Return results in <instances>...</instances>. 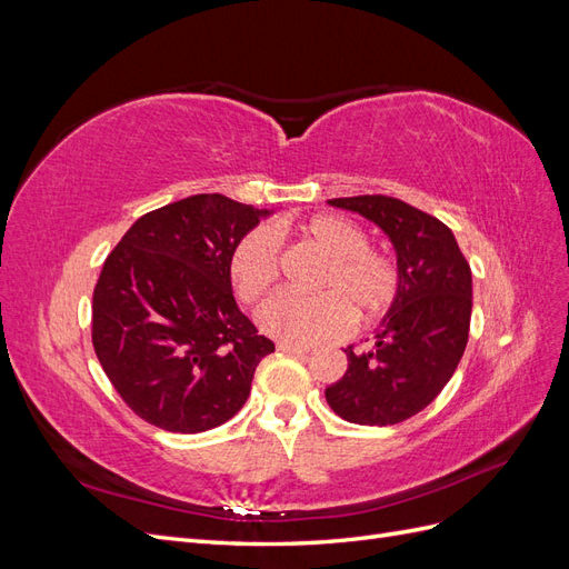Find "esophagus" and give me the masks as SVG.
I'll list each match as a JSON object with an SVG mask.
<instances>
[{
    "mask_svg": "<svg viewBox=\"0 0 569 569\" xmlns=\"http://www.w3.org/2000/svg\"><path fill=\"white\" fill-rule=\"evenodd\" d=\"M278 349L284 353H308L311 347H303V343H289V341H280Z\"/></svg>",
    "mask_w": 569,
    "mask_h": 569,
    "instance_id": "esophagus-1",
    "label": "esophagus"
}]
</instances>
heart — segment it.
Listing matches in <instances>:
<instances>
[{
	"label": "heart",
	"instance_id": "b5f03b06",
	"mask_svg": "<svg viewBox=\"0 0 569 569\" xmlns=\"http://www.w3.org/2000/svg\"><path fill=\"white\" fill-rule=\"evenodd\" d=\"M325 261L313 274V297L280 295L261 306V330L289 343H316L353 325L368 327L382 320L399 299L401 274L393 258L370 249L356 222L339 216H316L299 228ZM230 282L244 303H256L272 289L280 272L274 237L256 228L239 239L230 253Z\"/></svg>",
	"mask_w": 569,
	"mask_h": 569
}]
</instances>
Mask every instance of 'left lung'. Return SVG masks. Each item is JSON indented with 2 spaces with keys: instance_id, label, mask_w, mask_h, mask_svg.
Returning <instances> with one entry per match:
<instances>
[{
  "instance_id": "1",
  "label": "left lung",
  "mask_w": 569,
  "mask_h": 569,
  "mask_svg": "<svg viewBox=\"0 0 569 569\" xmlns=\"http://www.w3.org/2000/svg\"><path fill=\"white\" fill-rule=\"evenodd\" d=\"M327 203L368 218L389 237L401 289L372 347L343 349L349 368L325 399L347 422H403L437 399L460 363L472 316L470 263L441 220L401 199L366 194Z\"/></svg>"
}]
</instances>
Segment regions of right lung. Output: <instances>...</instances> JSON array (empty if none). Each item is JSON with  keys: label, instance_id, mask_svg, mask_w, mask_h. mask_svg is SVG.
Here are the masks:
<instances>
[{"label": "right lung", "instance_id": "obj_1", "mask_svg": "<svg viewBox=\"0 0 569 569\" xmlns=\"http://www.w3.org/2000/svg\"><path fill=\"white\" fill-rule=\"evenodd\" d=\"M272 211L194 194L134 220L92 297L101 368L137 416L197 435L237 416L274 343L239 311L230 253Z\"/></svg>", "mask_w": 569, "mask_h": 569}]
</instances>
